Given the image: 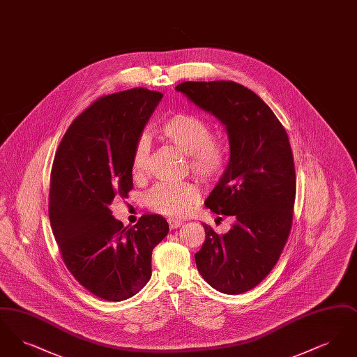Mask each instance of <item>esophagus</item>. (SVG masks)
Wrapping results in <instances>:
<instances>
[{
  "mask_svg": "<svg viewBox=\"0 0 357 357\" xmlns=\"http://www.w3.org/2000/svg\"><path fill=\"white\" fill-rule=\"evenodd\" d=\"M182 221H178V220H174V218H170L169 220V225H170L171 229H178L179 226H182Z\"/></svg>",
  "mask_w": 357,
  "mask_h": 357,
  "instance_id": "34e87169",
  "label": "esophagus"
}]
</instances>
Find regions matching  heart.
<instances>
[{
	"mask_svg": "<svg viewBox=\"0 0 357 357\" xmlns=\"http://www.w3.org/2000/svg\"><path fill=\"white\" fill-rule=\"evenodd\" d=\"M156 132L163 140L188 155L190 170L204 182L218 179L230 162V146L226 140L214 137L213 127L204 118L179 112L162 120ZM150 159V142L140 136L131 155L134 178H142ZM201 199V190L192 182L159 183L151 188L146 201L153 211L167 217H185Z\"/></svg>",
	"mask_w": 357,
	"mask_h": 357,
	"instance_id": "1",
	"label": "heart"
}]
</instances>
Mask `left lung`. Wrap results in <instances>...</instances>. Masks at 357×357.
I'll return each mask as SVG.
<instances>
[{"mask_svg":"<svg viewBox=\"0 0 357 357\" xmlns=\"http://www.w3.org/2000/svg\"><path fill=\"white\" fill-rule=\"evenodd\" d=\"M175 89L226 126L230 162L204 204L233 217L234 225L226 234L204 225L195 262L213 288L241 294L271 273L288 241L296 198L288 134L269 105L243 85L185 82Z\"/></svg>","mask_w":357,"mask_h":357,"instance_id":"left-lung-1","label":"left lung"}]
</instances>
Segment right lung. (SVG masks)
<instances>
[{"label": "right lung", "mask_w": 357, "mask_h": 357, "mask_svg": "<svg viewBox=\"0 0 357 357\" xmlns=\"http://www.w3.org/2000/svg\"><path fill=\"white\" fill-rule=\"evenodd\" d=\"M162 98L147 88L99 98L72 121L54 155L53 236L76 281L107 301L127 300L150 281L153 248L169 233L160 215L124 227L109 210L134 187L132 149Z\"/></svg>", "instance_id": "obj_1"}]
</instances>
